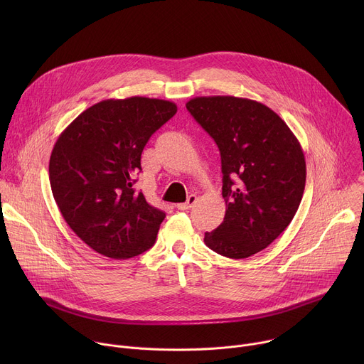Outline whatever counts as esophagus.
<instances>
[{
  "label": "esophagus",
  "instance_id": "obj_1",
  "mask_svg": "<svg viewBox=\"0 0 364 364\" xmlns=\"http://www.w3.org/2000/svg\"><path fill=\"white\" fill-rule=\"evenodd\" d=\"M196 201H197V196H196V194H190L186 203L177 204V209H178V210H188V209H191V207L196 204Z\"/></svg>",
  "mask_w": 364,
  "mask_h": 364
}]
</instances>
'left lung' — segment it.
<instances>
[{
    "mask_svg": "<svg viewBox=\"0 0 364 364\" xmlns=\"http://www.w3.org/2000/svg\"><path fill=\"white\" fill-rule=\"evenodd\" d=\"M187 111L219 146L226 215L204 243L232 259L269 246L294 219L305 188L296 136L271 108L236 96H198Z\"/></svg>",
    "mask_w": 364,
    "mask_h": 364,
    "instance_id": "1",
    "label": "left lung"
}]
</instances>
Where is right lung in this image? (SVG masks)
<instances>
[{
  "mask_svg": "<svg viewBox=\"0 0 364 364\" xmlns=\"http://www.w3.org/2000/svg\"><path fill=\"white\" fill-rule=\"evenodd\" d=\"M176 112V103L163 99H107L58 138L48 164L51 193L70 229L97 253L128 259L155 243L166 213L135 191L134 178L149 136Z\"/></svg>",
  "mask_w": 364,
  "mask_h": 364,
  "instance_id": "add662e5",
  "label": "right lung"
}]
</instances>
